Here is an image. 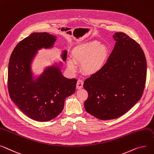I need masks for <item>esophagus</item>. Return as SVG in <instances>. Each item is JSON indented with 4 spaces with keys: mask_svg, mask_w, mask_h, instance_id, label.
<instances>
[{
    "mask_svg": "<svg viewBox=\"0 0 154 154\" xmlns=\"http://www.w3.org/2000/svg\"><path fill=\"white\" fill-rule=\"evenodd\" d=\"M83 85H84V82L81 79H79L77 80V82L76 84V88L77 89H80L83 88Z\"/></svg>",
    "mask_w": 154,
    "mask_h": 154,
    "instance_id": "obj_1",
    "label": "esophagus"
}]
</instances>
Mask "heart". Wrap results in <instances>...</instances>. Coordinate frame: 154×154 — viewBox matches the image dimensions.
I'll return each mask as SVG.
<instances>
[{
	"mask_svg": "<svg viewBox=\"0 0 154 154\" xmlns=\"http://www.w3.org/2000/svg\"><path fill=\"white\" fill-rule=\"evenodd\" d=\"M108 54L109 49L106 45L100 44L97 41H91L75 48L72 53V58L75 64H81L84 74L91 75L98 72L103 67ZM73 62L68 60L67 66L74 71L76 66Z\"/></svg>",
	"mask_w": 154,
	"mask_h": 154,
	"instance_id": "obj_1",
	"label": "heart"
}]
</instances>
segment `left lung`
Here are the masks:
<instances>
[{
    "label": "left lung",
    "instance_id": "8db88e82",
    "mask_svg": "<svg viewBox=\"0 0 154 154\" xmlns=\"http://www.w3.org/2000/svg\"><path fill=\"white\" fill-rule=\"evenodd\" d=\"M115 48L107 63L87 79L85 110L95 118L108 120L128 112L144 92L147 62L144 51L134 39L124 33H115Z\"/></svg>",
    "mask_w": 154,
    "mask_h": 154
}]
</instances>
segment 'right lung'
I'll return each mask as SVG.
<instances>
[{"instance_id":"add662e5","label":"right lung","mask_w":154,"mask_h":154,"mask_svg":"<svg viewBox=\"0 0 154 154\" xmlns=\"http://www.w3.org/2000/svg\"><path fill=\"white\" fill-rule=\"evenodd\" d=\"M56 36L33 33L19 42L10 56L8 68V90L10 98L29 118L48 121L62 112L66 98L75 90L77 79L64 77L57 67L45 70L36 82L32 79L30 63L36 51L50 48ZM66 51L63 58L66 59Z\"/></svg>"}]
</instances>
